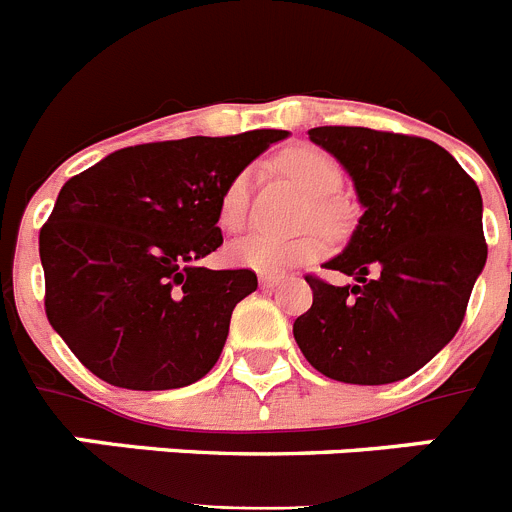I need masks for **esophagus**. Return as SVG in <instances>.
<instances>
[{
    "instance_id": "esophagus-1",
    "label": "esophagus",
    "mask_w": 512,
    "mask_h": 512,
    "mask_svg": "<svg viewBox=\"0 0 512 512\" xmlns=\"http://www.w3.org/2000/svg\"><path fill=\"white\" fill-rule=\"evenodd\" d=\"M282 279H284V274H259L261 287H277Z\"/></svg>"
}]
</instances>
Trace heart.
Here are the masks:
<instances>
[{"mask_svg":"<svg viewBox=\"0 0 512 512\" xmlns=\"http://www.w3.org/2000/svg\"><path fill=\"white\" fill-rule=\"evenodd\" d=\"M274 166L295 182L310 197L307 217L323 225L328 233H341L346 215L336 192L343 182L341 164L328 151L310 143L289 146L274 158ZM248 217V171H238L220 192L217 200V225L228 233H238ZM325 251V235L320 230H305L297 235L251 233L228 248V259L235 266H246L264 274L310 264Z\"/></svg>","mask_w":512,"mask_h":512,"instance_id":"b5f03b06","label":"heart"}]
</instances>
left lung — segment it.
I'll return each instance as SVG.
<instances>
[{
	"mask_svg": "<svg viewBox=\"0 0 512 512\" xmlns=\"http://www.w3.org/2000/svg\"><path fill=\"white\" fill-rule=\"evenodd\" d=\"M307 135L351 174L364 215L346 251L325 264L354 284L305 277L312 305L292 328L297 346L336 382L410 377L456 336L485 269L482 194L428 138L346 125Z\"/></svg>",
	"mask_w": 512,
	"mask_h": 512,
	"instance_id": "1",
	"label": "left lung"
}]
</instances>
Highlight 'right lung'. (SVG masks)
Masks as SVG:
<instances>
[{
	"label": "right lung",
	"mask_w": 512,
	"mask_h": 512,
	"mask_svg": "<svg viewBox=\"0 0 512 512\" xmlns=\"http://www.w3.org/2000/svg\"><path fill=\"white\" fill-rule=\"evenodd\" d=\"M287 130L161 140L71 176L40 228L45 315L76 359L125 390H176L210 372L251 269L197 266L223 246L225 184Z\"/></svg>",
	"instance_id": "1"
}]
</instances>
